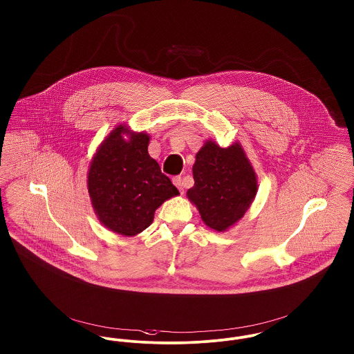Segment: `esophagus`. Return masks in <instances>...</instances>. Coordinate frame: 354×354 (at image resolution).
<instances>
[{"label":"esophagus","instance_id":"esophagus-1","mask_svg":"<svg viewBox=\"0 0 354 354\" xmlns=\"http://www.w3.org/2000/svg\"><path fill=\"white\" fill-rule=\"evenodd\" d=\"M173 184L178 188V190L183 193L184 192V183H183V178L181 177H174L173 178Z\"/></svg>","mask_w":354,"mask_h":354}]
</instances>
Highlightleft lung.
<instances>
[{
	"label": "left lung",
	"instance_id": "left-lung-1",
	"mask_svg": "<svg viewBox=\"0 0 354 354\" xmlns=\"http://www.w3.org/2000/svg\"><path fill=\"white\" fill-rule=\"evenodd\" d=\"M193 178L189 200L203 221L218 232L244 216L258 189L255 171L239 143L223 149L207 142L196 156Z\"/></svg>",
	"mask_w": 354,
	"mask_h": 354
}]
</instances>
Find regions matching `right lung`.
<instances>
[{
    "mask_svg": "<svg viewBox=\"0 0 354 354\" xmlns=\"http://www.w3.org/2000/svg\"><path fill=\"white\" fill-rule=\"evenodd\" d=\"M118 126L99 146L88 171V193L103 225L119 235L146 230L156 209L178 190L147 153L149 136Z\"/></svg>",
    "mask_w": 354,
    "mask_h": 354,
    "instance_id": "add662e5",
    "label": "right lung"
}]
</instances>
